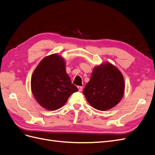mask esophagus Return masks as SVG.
Segmentation results:
<instances>
[{"mask_svg":"<svg viewBox=\"0 0 155 155\" xmlns=\"http://www.w3.org/2000/svg\"><path fill=\"white\" fill-rule=\"evenodd\" d=\"M78 88L79 92H81V91H82V90H83V87H81V86H78Z\"/></svg>","mask_w":155,"mask_h":155,"instance_id":"1","label":"esophagus"}]
</instances>
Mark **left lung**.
I'll return each mask as SVG.
<instances>
[{"label":"left lung","instance_id":"8db88e82","mask_svg":"<svg viewBox=\"0 0 155 155\" xmlns=\"http://www.w3.org/2000/svg\"><path fill=\"white\" fill-rule=\"evenodd\" d=\"M122 74L113 64L107 62L96 67L83 90L87 101L94 109L107 110L115 107L124 94Z\"/></svg>","mask_w":155,"mask_h":155}]
</instances>
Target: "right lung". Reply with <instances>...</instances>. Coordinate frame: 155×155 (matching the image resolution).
<instances>
[{
    "label": "right lung",
    "instance_id": "obj_1",
    "mask_svg": "<svg viewBox=\"0 0 155 155\" xmlns=\"http://www.w3.org/2000/svg\"><path fill=\"white\" fill-rule=\"evenodd\" d=\"M64 59L58 54L46 56L35 69L31 79L33 95L46 110H55L78 91L66 72Z\"/></svg>",
    "mask_w": 155,
    "mask_h": 155
}]
</instances>
